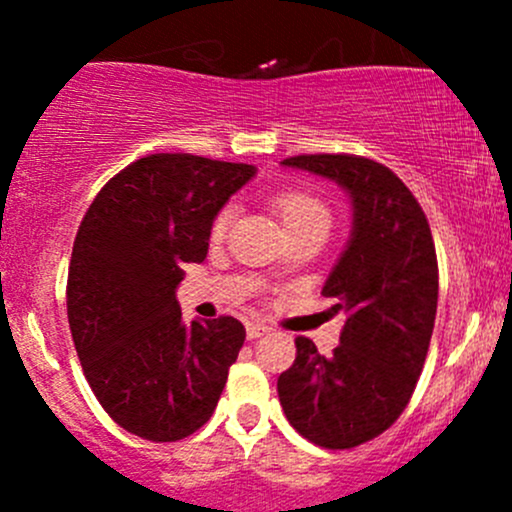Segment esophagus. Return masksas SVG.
I'll return each instance as SVG.
<instances>
[{
    "label": "esophagus",
    "instance_id": "obj_1",
    "mask_svg": "<svg viewBox=\"0 0 512 512\" xmlns=\"http://www.w3.org/2000/svg\"><path fill=\"white\" fill-rule=\"evenodd\" d=\"M272 329L267 327V324H260V322H252L247 324V339H260L265 337V334H270Z\"/></svg>",
    "mask_w": 512,
    "mask_h": 512
}]
</instances>
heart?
<instances>
[{
  "label": "heart",
  "instance_id": "heart-1",
  "mask_svg": "<svg viewBox=\"0 0 512 512\" xmlns=\"http://www.w3.org/2000/svg\"><path fill=\"white\" fill-rule=\"evenodd\" d=\"M275 213L280 215L285 230H297V227H309V225H332V213H329L327 203L322 198H317L309 190H287L275 198ZM232 220V208H223L213 220V237L220 240L225 235L227 227Z\"/></svg>",
  "mask_w": 512,
  "mask_h": 512
}]
</instances>
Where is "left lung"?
Instances as JSON below:
<instances>
[{"label": "left lung", "instance_id": "1", "mask_svg": "<svg viewBox=\"0 0 512 512\" xmlns=\"http://www.w3.org/2000/svg\"><path fill=\"white\" fill-rule=\"evenodd\" d=\"M282 165L334 180L352 200V235L322 287L347 317L339 347L322 356L297 337L277 394L307 441L354 448L401 416L421 376L438 304L431 227L399 175L376 160L319 153Z\"/></svg>", "mask_w": 512, "mask_h": 512}]
</instances>
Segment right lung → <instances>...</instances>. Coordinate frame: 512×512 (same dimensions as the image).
Returning <instances> with one entry per match:
<instances>
[{"mask_svg": "<svg viewBox=\"0 0 512 512\" xmlns=\"http://www.w3.org/2000/svg\"><path fill=\"white\" fill-rule=\"evenodd\" d=\"M255 173L156 153L113 175L76 232L66 285L76 354L106 414L146 441L205 426L245 342L235 317L185 324L175 289L185 262L208 255L215 215Z\"/></svg>", "mask_w": 512, "mask_h": 512, "instance_id": "add662e5", "label": "right lung"}]
</instances>
